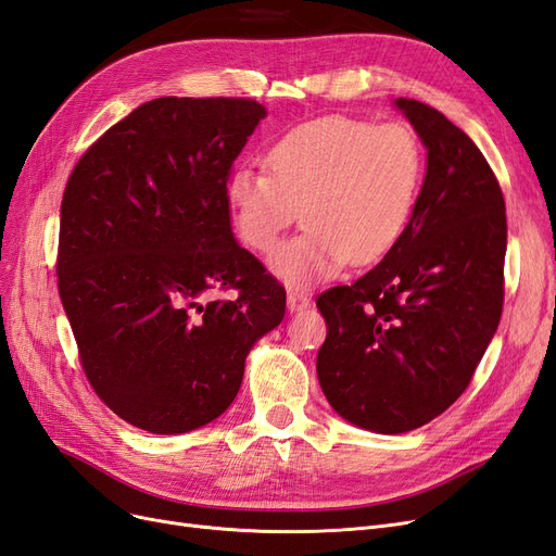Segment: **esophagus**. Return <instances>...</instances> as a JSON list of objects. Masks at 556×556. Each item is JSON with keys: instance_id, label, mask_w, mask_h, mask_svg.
<instances>
[{"instance_id": "esophagus-1", "label": "esophagus", "mask_w": 556, "mask_h": 556, "mask_svg": "<svg viewBox=\"0 0 556 556\" xmlns=\"http://www.w3.org/2000/svg\"><path fill=\"white\" fill-rule=\"evenodd\" d=\"M286 302H289V312H302L312 304L309 295L302 293V291H289V295H286Z\"/></svg>"}]
</instances>
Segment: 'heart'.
I'll return each mask as SVG.
<instances>
[{
    "label": "heart",
    "mask_w": 556,
    "mask_h": 556,
    "mask_svg": "<svg viewBox=\"0 0 556 556\" xmlns=\"http://www.w3.org/2000/svg\"><path fill=\"white\" fill-rule=\"evenodd\" d=\"M267 170L242 166L226 182L230 222L254 252L270 254L302 212V236L273 258V273L312 286L383 258L414 217L425 148L406 122L371 124L332 115L281 136Z\"/></svg>",
    "instance_id": "b5f03b06"
}]
</instances>
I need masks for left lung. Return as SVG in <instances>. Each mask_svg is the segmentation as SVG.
<instances>
[{"instance_id":"1","label":"left lung","mask_w":556,"mask_h":556,"mask_svg":"<svg viewBox=\"0 0 556 556\" xmlns=\"http://www.w3.org/2000/svg\"><path fill=\"white\" fill-rule=\"evenodd\" d=\"M427 150L414 217L383 261L316 298L328 337L318 383L376 434L434 420L467 390L504 307L506 203L476 142L437 109L397 99Z\"/></svg>"}]
</instances>
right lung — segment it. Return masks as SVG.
<instances>
[{
  "label": "right lung",
  "instance_id": "right-lung-1",
  "mask_svg": "<svg viewBox=\"0 0 556 556\" xmlns=\"http://www.w3.org/2000/svg\"><path fill=\"white\" fill-rule=\"evenodd\" d=\"M265 109L161 97L105 131L71 173L58 286L87 381L152 434L199 429L236 400L286 291L232 236L226 182ZM237 291L236 299L211 295Z\"/></svg>",
  "mask_w": 556,
  "mask_h": 556
}]
</instances>
